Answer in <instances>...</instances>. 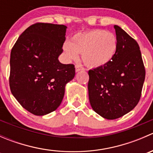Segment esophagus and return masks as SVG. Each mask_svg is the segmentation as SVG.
<instances>
[{"instance_id":"1","label":"esophagus","mask_w":153,"mask_h":153,"mask_svg":"<svg viewBox=\"0 0 153 153\" xmlns=\"http://www.w3.org/2000/svg\"><path fill=\"white\" fill-rule=\"evenodd\" d=\"M81 70H84V68L83 67V66L81 65V64H76L75 65V71L76 72H79Z\"/></svg>"}]
</instances>
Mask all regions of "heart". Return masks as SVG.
Segmentation results:
<instances>
[{"label": "heart", "mask_w": 153, "mask_h": 153, "mask_svg": "<svg viewBox=\"0 0 153 153\" xmlns=\"http://www.w3.org/2000/svg\"><path fill=\"white\" fill-rule=\"evenodd\" d=\"M118 47L116 37L105 30L95 29L74 35L70 42L63 45V51L69 61L76 60L78 54L90 67L105 66L113 58Z\"/></svg>", "instance_id": "obj_1"}]
</instances>
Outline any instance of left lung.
<instances>
[{"label":"left lung","mask_w":153,"mask_h":153,"mask_svg":"<svg viewBox=\"0 0 153 153\" xmlns=\"http://www.w3.org/2000/svg\"><path fill=\"white\" fill-rule=\"evenodd\" d=\"M118 42L110 62L88 72L89 99L96 113L109 120L130 112L138 104L145 79L139 46L121 27L115 25Z\"/></svg>","instance_id":"8db88e82"}]
</instances>
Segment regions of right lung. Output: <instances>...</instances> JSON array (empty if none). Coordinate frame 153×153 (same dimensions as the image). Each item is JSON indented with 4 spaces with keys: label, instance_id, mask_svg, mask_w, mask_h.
Listing matches in <instances>:
<instances>
[{
    "label": "right lung",
    "instance_id": "1",
    "mask_svg": "<svg viewBox=\"0 0 153 153\" xmlns=\"http://www.w3.org/2000/svg\"><path fill=\"white\" fill-rule=\"evenodd\" d=\"M67 27L36 23L26 29L12 47L10 86L21 106L35 115L55 111L61 104L65 86L75 75L74 64H63Z\"/></svg>",
    "mask_w": 153,
    "mask_h": 153
}]
</instances>
